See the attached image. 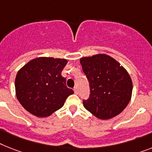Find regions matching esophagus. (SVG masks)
I'll list each match as a JSON object with an SVG mask.
<instances>
[{"mask_svg": "<svg viewBox=\"0 0 152 152\" xmlns=\"http://www.w3.org/2000/svg\"><path fill=\"white\" fill-rule=\"evenodd\" d=\"M73 90H74V91H75V94H77V93H78V91H77V87H75V88H74Z\"/></svg>", "mask_w": 152, "mask_h": 152, "instance_id": "34e87169", "label": "esophagus"}]
</instances>
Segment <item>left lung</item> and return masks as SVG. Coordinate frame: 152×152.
<instances>
[{
    "label": "left lung",
    "instance_id": "1",
    "mask_svg": "<svg viewBox=\"0 0 152 152\" xmlns=\"http://www.w3.org/2000/svg\"><path fill=\"white\" fill-rule=\"evenodd\" d=\"M80 62L89 82V98L83 100L85 109L101 120L117 116L131 99L133 85L127 71L106 54L82 57Z\"/></svg>",
    "mask_w": 152,
    "mask_h": 152
}]
</instances>
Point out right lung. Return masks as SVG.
I'll list each match as a JSON object with an SVG mask.
<instances>
[{"instance_id":"1","label":"right lung","mask_w":152,"mask_h":152,"mask_svg":"<svg viewBox=\"0 0 152 152\" xmlns=\"http://www.w3.org/2000/svg\"><path fill=\"white\" fill-rule=\"evenodd\" d=\"M65 59L38 57L20 69L15 78L18 100L30 113L46 117L61 109L74 91L61 75Z\"/></svg>"}]
</instances>
